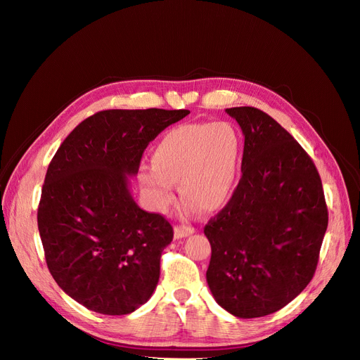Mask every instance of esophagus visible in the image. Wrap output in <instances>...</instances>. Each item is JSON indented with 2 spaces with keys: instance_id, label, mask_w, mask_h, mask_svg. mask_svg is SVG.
<instances>
[{
  "instance_id": "esophagus-1",
  "label": "esophagus",
  "mask_w": 360,
  "mask_h": 360,
  "mask_svg": "<svg viewBox=\"0 0 360 360\" xmlns=\"http://www.w3.org/2000/svg\"><path fill=\"white\" fill-rule=\"evenodd\" d=\"M193 228L189 226V225H177L176 228H174V236H176V238H183V237H188L191 234H193Z\"/></svg>"
}]
</instances>
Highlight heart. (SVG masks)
I'll list each match as a JSON object with an SVG mask.
<instances>
[{"instance_id": "obj_1", "label": "heart", "mask_w": 360, "mask_h": 360, "mask_svg": "<svg viewBox=\"0 0 360 360\" xmlns=\"http://www.w3.org/2000/svg\"><path fill=\"white\" fill-rule=\"evenodd\" d=\"M242 139L230 123H192L169 130L151 151L141 183L159 209L174 200L180 183L184 210L217 212L233 198L240 172Z\"/></svg>"}]
</instances>
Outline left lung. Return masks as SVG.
Instances as JSON below:
<instances>
[{"instance_id":"8db88e82","label":"left lung","mask_w":360,"mask_h":360,"mask_svg":"<svg viewBox=\"0 0 360 360\" xmlns=\"http://www.w3.org/2000/svg\"><path fill=\"white\" fill-rule=\"evenodd\" d=\"M225 112L245 136L242 179L204 226L212 246L205 276L225 311L257 319L309 284L329 216L317 168L284 127L252 106Z\"/></svg>"}]
</instances>
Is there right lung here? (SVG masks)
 Here are the masks:
<instances>
[{
  "mask_svg": "<svg viewBox=\"0 0 360 360\" xmlns=\"http://www.w3.org/2000/svg\"><path fill=\"white\" fill-rule=\"evenodd\" d=\"M188 110H108L76 126L51 160L37 210L46 264L86 309L126 315L153 294L171 224L141 209L129 179L146 147Z\"/></svg>",
  "mask_w": 360,
  "mask_h": 360,
  "instance_id": "1",
  "label": "right lung"
}]
</instances>
